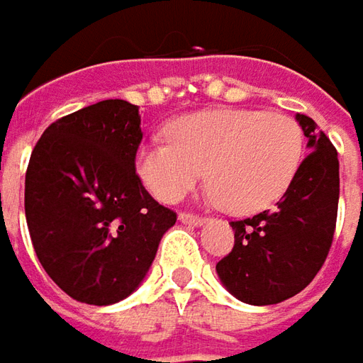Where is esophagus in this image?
<instances>
[{"mask_svg": "<svg viewBox=\"0 0 363 363\" xmlns=\"http://www.w3.org/2000/svg\"><path fill=\"white\" fill-rule=\"evenodd\" d=\"M208 218L200 216V214H194V212H182L179 214V222L182 224H191V226H202Z\"/></svg>", "mask_w": 363, "mask_h": 363, "instance_id": "1", "label": "esophagus"}]
</instances>
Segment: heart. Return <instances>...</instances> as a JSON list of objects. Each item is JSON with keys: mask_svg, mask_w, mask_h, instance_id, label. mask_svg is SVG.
Here are the masks:
<instances>
[{"mask_svg": "<svg viewBox=\"0 0 363 363\" xmlns=\"http://www.w3.org/2000/svg\"><path fill=\"white\" fill-rule=\"evenodd\" d=\"M303 160L301 127L283 113L208 108L167 127V141L137 151V172L161 202H177L202 179L226 212L277 202Z\"/></svg>", "mask_w": 363, "mask_h": 363, "instance_id": "obj_1", "label": "heart"}]
</instances>
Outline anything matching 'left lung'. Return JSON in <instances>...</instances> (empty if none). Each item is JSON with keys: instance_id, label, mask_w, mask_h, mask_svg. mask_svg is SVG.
Segmentation results:
<instances>
[{"instance_id": "obj_1", "label": "left lung", "mask_w": 363, "mask_h": 363, "mask_svg": "<svg viewBox=\"0 0 363 363\" xmlns=\"http://www.w3.org/2000/svg\"><path fill=\"white\" fill-rule=\"evenodd\" d=\"M309 155L274 210L232 220L234 246L218 260L220 281L236 299L274 305L301 293L323 267L340 202V160L329 137L297 115Z\"/></svg>"}]
</instances>
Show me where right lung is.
I'll return each instance as SVG.
<instances>
[{"label":"right lung","mask_w":363,"mask_h":363,"mask_svg":"<svg viewBox=\"0 0 363 363\" xmlns=\"http://www.w3.org/2000/svg\"><path fill=\"white\" fill-rule=\"evenodd\" d=\"M141 139L139 108L108 99L54 121L32 151L23 206L35 257L80 303L129 297L177 220L137 175Z\"/></svg>","instance_id":"obj_1"}]
</instances>
